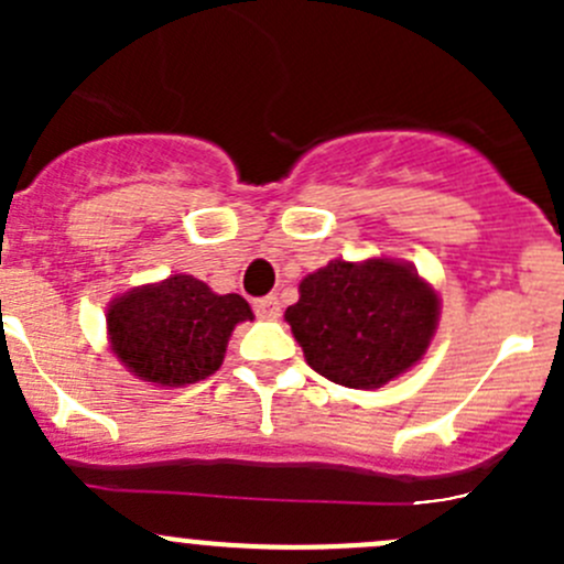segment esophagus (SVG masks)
<instances>
[{
    "label": "esophagus",
    "mask_w": 564,
    "mask_h": 564,
    "mask_svg": "<svg viewBox=\"0 0 564 564\" xmlns=\"http://www.w3.org/2000/svg\"><path fill=\"white\" fill-rule=\"evenodd\" d=\"M253 311H256V316H259V318H267V322H272V318L281 316V303H278L275 294H270V297L256 300Z\"/></svg>",
    "instance_id": "obj_1"
}]
</instances>
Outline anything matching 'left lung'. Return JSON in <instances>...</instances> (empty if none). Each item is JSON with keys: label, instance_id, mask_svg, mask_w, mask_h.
Wrapping results in <instances>:
<instances>
[{"label": "left lung", "instance_id": "left-lung-1", "mask_svg": "<svg viewBox=\"0 0 564 564\" xmlns=\"http://www.w3.org/2000/svg\"><path fill=\"white\" fill-rule=\"evenodd\" d=\"M286 322L305 362L344 388H382L423 360L440 297L412 264L333 259L300 283Z\"/></svg>", "mask_w": 564, "mask_h": 564}]
</instances>
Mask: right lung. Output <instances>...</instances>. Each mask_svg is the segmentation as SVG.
<instances>
[{
    "label": "right lung",
    "instance_id": "add662e5",
    "mask_svg": "<svg viewBox=\"0 0 564 564\" xmlns=\"http://www.w3.org/2000/svg\"><path fill=\"white\" fill-rule=\"evenodd\" d=\"M253 318L240 294H215L193 275L124 292L108 305L111 351L133 377L158 388H185L213 377L231 329Z\"/></svg>",
    "mask_w": 564,
    "mask_h": 564
}]
</instances>
